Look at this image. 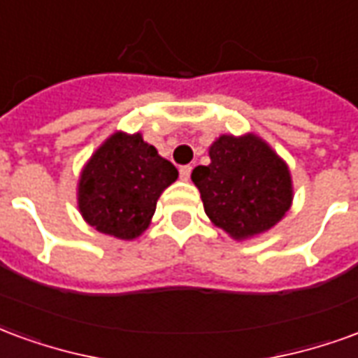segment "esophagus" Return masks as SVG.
<instances>
[{
	"label": "esophagus",
	"mask_w": 358,
	"mask_h": 358,
	"mask_svg": "<svg viewBox=\"0 0 358 358\" xmlns=\"http://www.w3.org/2000/svg\"><path fill=\"white\" fill-rule=\"evenodd\" d=\"M189 174H192V166H189V164H184V166H180V178L189 180Z\"/></svg>",
	"instance_id": "34e87169"
}]
</instances>
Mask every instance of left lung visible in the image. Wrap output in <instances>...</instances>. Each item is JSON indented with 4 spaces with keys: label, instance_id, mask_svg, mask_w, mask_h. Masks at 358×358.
<instances>
[{
    "label": "left lung",
    "instance_id": "left-lung-1",
    "mask_svg": "<svg viewBox=\"0 0 358 358\" xmlns=\"http://www.w3.org/2000/svg\"><path fill=\"white\" fill-rule=\"evenodd\" d=\"M210 163L195 166L210 222L234 240H248L270 230L292 207L293 187L287 164L255 134L220 136L209 148Z\"/></svg>",
    "mask_w": 358,
    "mask_h": 358
}]
</instances>
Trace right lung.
Returning <instances> with one entry per match:
<instances>
[{
    "label": "right lung",
    "instance_id": "add662e5",
    "mask_svg": "<svg viewBox=\"0 0 358 358\" xmlns=\"http://www.w3.org/2000/svg\"><path fill=\"white\" fill-rule=\"evenodd\" d=\"M176 178V166L141 134L115 132L82 169L78 209L97 232L134 240L148 228L157 199Z\"/></svg>",
    "mask_w": 358,
    "mask_h": 358
}]
</instances>
